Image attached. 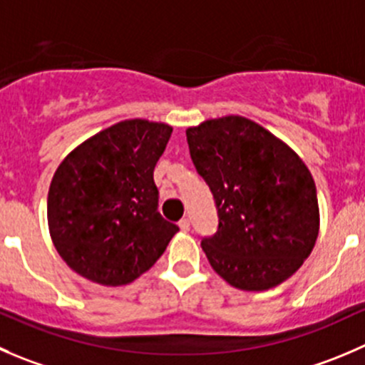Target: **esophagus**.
<instances>
[{"instance_id":"34e87169","label":"esophagus","mask_w":365,"mask_h":365,"mask_svg":"<svg viewBox=\"0 0 365 365\" xmlns=\"http://www.w3.org/2000/svg\"><path fill=\"white\" fill-rule=\"evenodd\" d=\"M178 226H180V230H182V232H189V228H190V221L187 217H183L182 221L178 222Z\"/></svg>"}]
</instances>
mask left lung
I'll return each mask as SVG.
<instances>
[{
  "instance_id": "8db88e82",
  "label": "left lung",
  "mask_w": 365,
  "mask_h": 365,
  "mask_svg": "<svg viewBox=\"0 0 365 365\" xmlns=\"http://www.w3.org/2000/svg\"><path fill=\"white\" fill-rule=\"evenodd\" d=\"M185 133L217 205V232L201 240L212 269L240 291L284 284L319 235L309 168L289 144L242 115L207 119Z\"/></svg>"
}]
</instances>
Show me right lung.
I'll list each match as a JSON object with an SVG mask.
<instances>
[{"instance_id": "right-lung-1", "label": "right lung", "mask_w": 365, "mask_h": 365, "mask_svg": "<svg viewBox=\"0 0 365 365\" xmlns=\"http://www.w3.org/2000/svg\"><path fill=\"white\" fill-rule=\"evenodd\" d=\"M173 126L126 119L78 144L48 192L55 250L80 277L119 287L153 267L178 226L157 212L153 171Z\"/></svg>"}]
</instances>
